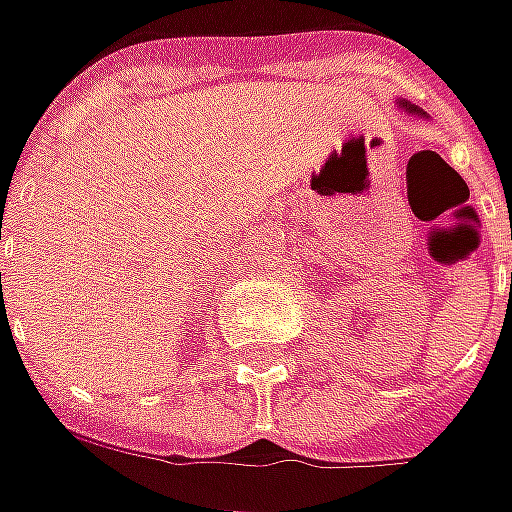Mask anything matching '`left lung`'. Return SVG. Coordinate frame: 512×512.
Wrapping results in <instances>:
<instances>
[{"mask_svg": "<svg viewBox=\"0 0 512 512\" xmlns=\"http://www.w3.org/2000/svg\"><path fill=\"white\" fill-rule=\"evenodd\" d=\"M399 104H402V107H405L408 113H419V115H422V110H416L414 104H408V101H399Z\"/></svg>", "mask_w": 512, "mask_h": 512, "instance_id": "left-lung-1", "label": "left lung"}]
</instances>
